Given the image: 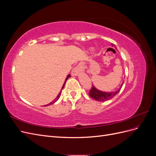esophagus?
<instances>
[{
  "instance_id": "esophagus-1",
  "label": "esophagus",
  "mask_w": 156,
  "mask_h": 156,
  "mask_svg": "<svg viewBox=\"0 0 156 156\" xmlns=\"http://www.w3.org/2000/svg\"><path fill=\"white\" fill-rule=\"evenodd\" d=\"M84 69V67L83 64L80 63L76 67H75L73 69L72 72V75H74V76H76V75H78L80 73H83Z\"/></svg>"
}]
</instances>
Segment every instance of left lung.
I'll list each match as a JSON object with an SVG mask.
<instances>
[{"label": "left lung", "mask_w": 156, "mask_h": 156, "mask_svg": "<svg viewBox=\"0 0 156 156\" xmlns=\"http://www.w3.org/2000/svg\"><path fill=\"white\" fill-rule=\"evenodd\" d=\"M112 46H114V45L112 44ZM124 83H122V84H123ZM122 86L119 88V90H117L116 91L114 92H103L101 90H99L95 87L92 85L90 90L89 91L88 95L89 96H90L93 100H95L98 101H105L107 100H110V99L112 98L113 97H115L116 94L119 92Z\"/></svg>", "instance_id": "left-lung-1"}]
</instances>
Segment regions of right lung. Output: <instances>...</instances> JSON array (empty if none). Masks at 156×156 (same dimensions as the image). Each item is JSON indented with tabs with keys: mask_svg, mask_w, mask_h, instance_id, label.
Masks as SVG:
<instances>
[{
	"mask_svg": "<svg viewBox=\"0 0 156 156\" xmlns=\"http://www.w3.org/2000/svg\"><path fill=\"white\" fill-rule=\"evenodd\" d=\"M71 77V75H68V76H67V77L66 78V79H65V82H64V84H63V86H62V89H61V90H60V92H59V94H58V95L56 96V98L55 99V100L52 101V102H51L50 103H49V104H48V105H45V106H48V105H51V104H53V103H55L56 101H57L58 99H59V98H60V94H61V92H62V90L64 88V85H65V83H66V81L68 79V78L69 77Z\"/></svg>",
	"mask_w": 156,
	"mask_h": 156,
	"instance_id": "add662e5",
	"label": "right lung"
}]
</instances>
